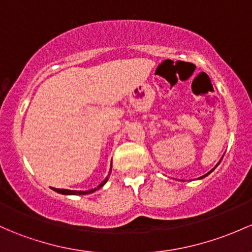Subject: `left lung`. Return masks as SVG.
<instances>
[{"mask_svg":"<svg viewBox=\"0 0 252 252\" xmlns=\"http://www.w3.org/2000/svg\"><path fill=\"white\" fill-rule=\"evenodd\" d=\"M219 164H220V163H219ZM219 164H217V165H219ZM217 165H216V166H217ZM216 166H215V168H216ZM215 168H214V169H215ZM214 169H213V170H214ZM213 170H211V171H213ZM211 171H210V173H211ZM210 173H208V174H205V175H204V176H202V177H199V179H203V177H205V176H208V175H209V174H210Z\"/></svg>","mask_w":252,"mask_h":252,"instance_id":"8db88e82","label":"left lung"}]
</instances>
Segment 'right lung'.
<instances>
[{
  "label": "right lung",
  "instance_id": "add662e5",
  "mask_svg": "<svg viewBox=\"0 0 252 252\" xmlns=\"http://www.w3.org/2000/svg\"><path fill=\"white\" fill-rule=\"evenodd\" d=\"M112 166V165H111ZM110 173H111V170H110ZM107 180H108V176L106 177V179L104 180V181L101 182V184L99 185V186L96 187V189H91V190H70V189H53L55 190V192H58V193H62V194H66V195H77V194H89V193H93V192H95V190H97V189H101L102 186H104V185L106 184V182H107Z\"/></svg>",
  "mask_w": 252,
  "mask_h": 252
}]
</instances>
